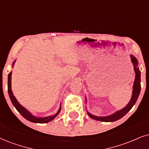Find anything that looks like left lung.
<instances>
[{
	"instance_id": "left-lung-1",
	"label": "left lung",
	"mask_w": 149,
	"mask_h": 149,
	"mask_svg": "<svg viewBox=\"0 0 149 149\" xmlns=\"http://www.w3.org/2000/svg\"><path fill=\"white\" fill-rule=\"evenodd\" d=\"M131 61L133 64L134 66V70L135 72V81H134L133 84V94H132V97L131 100L128 104L126 105L124 108H122V110H119V111L115 112V113H113V115H109V116H106V117H98V116H95V115H92V114L89 113L88 112V114L91 118L97 121H101V122H115V121L118 120V119H121L123 117L126 113H128L130 110L131 109L132 107L134 106V104H135V102H137V99L141 91V79H140V71H139V68H137V65H138V62H137V58L133 56V55H131Z\"/></svg>"
}]
</instances>
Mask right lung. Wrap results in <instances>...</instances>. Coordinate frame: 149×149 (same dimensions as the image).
I'll list each match as a JSON object with an SVG mask.
<instances>
[{
	"instance_id": "add662e5",
	"label": "right lung",
	"mask_w": 149,
	"mask_h": 149,
	"mask_svg": "<svg viewBox=\"0 0 149 149\" xmlns=\"http://www.w3.org/2000/svg\"><path fill=\"white\" fill-rule=\"evenodd\" d=\"M16 61H14V63L12 64V66H14V63H15ZM12 72H10L8 74V94L9 96H10V98L11 101H12V104L14 105V107L16 108V109L17 110L18 113H19L21 115L23 116L24 118L26 119L27 120L30 121L31 122H34V123H38V124H44V123H47L52 121V119H54L55 117H56L57 115H58V113H60L61 111V105H60V108L58 109V111L57 113L56 114H54V115L52 116H49V117H37L34 116L31 114L30 112H29L26 108H25L23 106H22L18 102V101L16 100V97L14 96L13 95L12 91V87H11V79H12Z\"/></svg>"
}]
</instances>
